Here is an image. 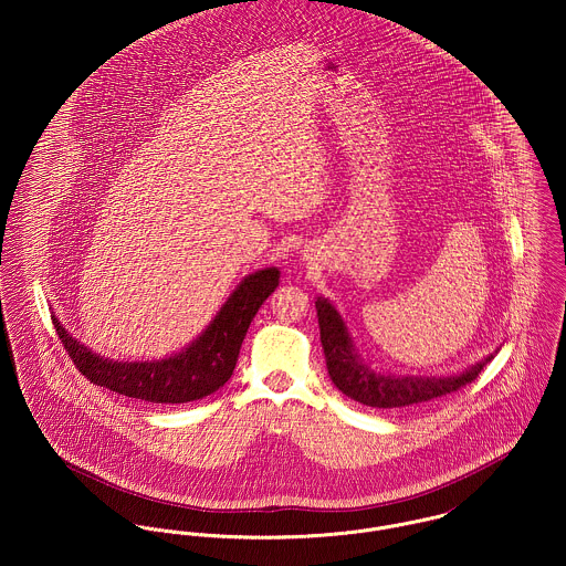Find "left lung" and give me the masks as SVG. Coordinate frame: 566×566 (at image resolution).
Segmentation results:
<instances>
[{"label":"left lung","instance_id":"8db88e82","mask_svg":"<svg viewBox=\"0 0 566 566\" xmlns=\"http://www.w3.org/2000/svg\"><path fill=\"white\" fill-rule=\"evenodd\" d=\"M316 312L331 381L342 395L368 407H405L451 395L464 388L467 384L475 381L484 370L485 364L492 359V355H488L469 370L449 377L384 375L373 370L359 357L339 312L323 296H318L316 301Z\"/></svg>","mask_w":566,"mask_h":566}]
</instances>
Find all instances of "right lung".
Masks as SVG:
<instances>
[{
  "label": "right lung",
  "mask_w": 566,
  "mask_h": 566,
  "mask_svg": "<svg viewBox=\"0 0 566 566\" xmlns=\"http://www.w3.org/2000/svg\"><path fill=\"white\" fill-rule=\"evenodd\" d=\"M279 268L248 274L211 324L180 353L159 361H113L95 355L52 316L56 333L82 375L117 395L148 403H189L220 390L233 375L245 331L279 285Z\"/></svg>",
  "instance_id": "1"
}]
</instances>
